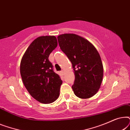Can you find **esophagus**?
<instances>
[{
    "mask_svg": "<svg viewBox=\"0 0 130 130\" xmlns=\"http://www.w3.org/2000/svg\"><path fill=\"white\" fill-rule=\"evenodd\" d=\"M61 72V73L62 74H64V71L63 70H61V72Z\"/></svg>",
    "mask_w": 130,
    "mask_h": 130,
    "instance_id": "obj_1",
    "label": "esophagus"
}]
</instances>
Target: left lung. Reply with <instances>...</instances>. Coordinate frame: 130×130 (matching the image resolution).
Here are the masks:
<instances>
[{
    "mask_svg": "<svg viewBox=\"0 0 130 130\" xmlns=\"http://www.w3.org/2000/svg\"><path fill=\"white\" fill-rule=\"evenodd\" d=\"M60 48L72 64L75 79L72 89L76 96L86 99L98 91L104 69L101 57L89 41L73 34L57 37Z\"/></svg>",
    "mask_w": 130,
    "mask_h": 130,
    "instance_id": "obj_1",
    "label": "left lung"
}]
</instances>
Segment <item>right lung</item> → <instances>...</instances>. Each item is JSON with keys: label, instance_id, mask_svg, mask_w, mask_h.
I'll return each mask as SVG.
<instances>
[{"label": "right lung", "instance_id": "right-lung-1", "mask_svg": "<svg viewBox=\"0 0 130 130\" xmlns=\"http://www.w3.org/2000/svg\"><path fill=\"white\" fill-rule=\"evenodd\" d=\"M57 46L54 36L38 37L23 56L20 72L24 86L34 98L42 104L54 102L60 95L63 81L53 70L50 53Z\"/></svg>", "mask_w": 130, "mask_h": 130}]
</instances>
